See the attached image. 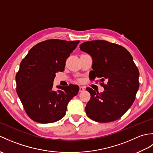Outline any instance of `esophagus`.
<instances>
[{
  "mask_svg": "<svg viewBox=\"0 0 153 153\" xmlns=\"http://www.w3.org/2000/svg\"><path fill=\"white\" fill-rule=\"evenodd\" d=\"M85 90V87H82V86L79 87V92H83Z\"/></svg>",
  "mask_w": 153,
  "mask_h": 153,
  "instance_id": "34e87169",
  "label": "esophagus"
}]
</instances>
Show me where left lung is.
<instances>
[{"instance_id":"obj_1","label":"left lung","mask_w":153,"mask_h":153,"mask_svg":"<svg viewBox=\"0 0 153 153\" xmlns=\"http://www.w3.org/2000/svg\"><path fill=\"white\" fill-rule=\"evenodd\" d=\"M79 48L92 58L90 78L106 82L101 83L105 91L100 93L86 89L91 94L87 115L98 122L119 119L134 103L139 87V70L132 56L124 47L102 40L84 42Z\"/></svg>"}]
</instances>
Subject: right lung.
<instances>
[{
	"label": "right lung",
	"instance_id": "1",
	"mask_svg": "<svg viewBox=\"0 0 153 153\" xmlns=\"http://www.w3.org/2000/svg\"><path fill=\"white\" fill-rule=\"evenodd\" d=\"M79 41L47 40L35 45L19 65L16 91L29 117L41 123L57 122L66 115L70 100L79 91L75 85L56 86V74L64 70L66 58Z\"/></svg>",
	"mask_w": 153,
	"mask_h": 153
}]
</instances>
